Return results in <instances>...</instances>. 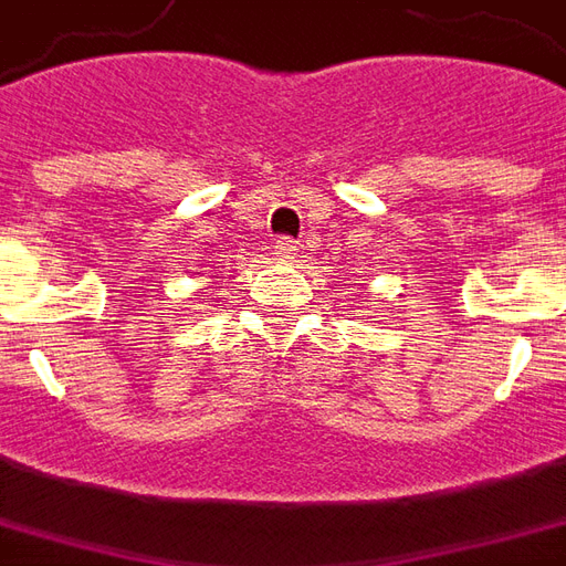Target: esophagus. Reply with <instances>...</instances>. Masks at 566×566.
Here are the masks:
<instances>
[{
  "mask_svg": "<svg viewBox=\"0 0 566 566\" xmlns=\"http://www.w3.org/2000/svg\"><path fill=\"white\" fill-rule=\"evenodd\" d=\"M272 248H275V254L282 256V260H294L296 251H300V248H296V242H291V239H279V242L272 244Z\"/></svg>",
  "mask_w": 566,
  "mask_h": 566,
  "instance_id": "esophagus-1",
  "label": "esophagus"
}]
</instances>
